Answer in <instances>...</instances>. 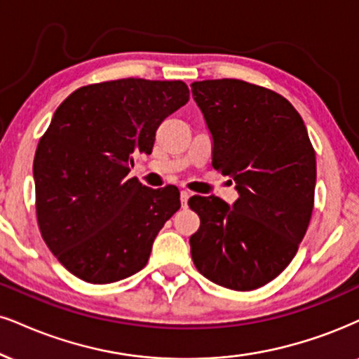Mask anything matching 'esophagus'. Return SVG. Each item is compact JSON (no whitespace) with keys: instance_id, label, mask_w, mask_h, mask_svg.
I'll list each match as a JSON object with an SVG mask.
<instances>
[{"instance_id":"obj_1","label":"esophagus","mask_w":359,"mask_h":359,"mask_svg":"<svg viewBox=\"0 0 359 359\" xmlns=\"http://www.w3.org/2000/svg\"><path fill=\"white\" fill-rule=\"evenodd\" d=\"M189 196H191V193L187 191V189H183V191H181V205L187 206V205H188Z\"/></svg>"}]
</instances>
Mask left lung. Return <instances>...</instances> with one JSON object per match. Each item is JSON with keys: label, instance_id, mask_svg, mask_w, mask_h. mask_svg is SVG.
I'll use <instances>...</instances> for the list:
<instances>
[{"label": "left lung", "instance_id": "obj_1", "mask_svg": "<svg viewBox=\"0 0 359 359\" xmlns=\"http://www.w3.org/2000/svg\"><path fill=\"white\" fill-rule=\"evenodd\" d=\"M213 136V166L236 183L229 208L193 196L194 266L216 285L251 291L273 281L298 251L315 205L316 158L306 126L286 98L241 79L191 85Z\"/></svg>", "mask_w": 359, "mask_h": 359}]
</instances>
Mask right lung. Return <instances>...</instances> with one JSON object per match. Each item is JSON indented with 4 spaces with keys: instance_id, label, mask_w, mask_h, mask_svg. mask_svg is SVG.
I'll return each instance as SVG.
<instances>
[{
    "instance_id": "1",
    "label": "right lung",
    "mask_w": 359,
    "mask_h": 359,
    "mask_svg": "<svg viewBox=\"0 0 359 359\" xmlns=\"http://www.w3.org/2000/svg\"><path fill=\"white\" fill-rule=\"evenodd\" d=\"M188 100L183 81L126 78L78 88L57 106L34 154L36 219L51 253L79 280L108 285L146 266L159 229L180 210V191L151 189L128 172Z\"/></svg>"
}]
</instances>
